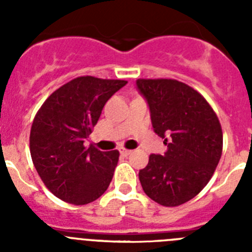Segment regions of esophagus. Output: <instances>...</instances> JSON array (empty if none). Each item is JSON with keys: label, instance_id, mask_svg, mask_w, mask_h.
<instances>
[{"label": "esophagus", "instance_id": "esophagus-1", "mask_svg": "<svg viewBox=\"0 0 252 252\" xmlns=\"http://www.w3.org/2000/svg\"><path fill=\"white\" fill-rule=\"evenodd\" d=\"M120 153L122 154V155H125V157H127V155H130L131 153H132V150H128V149H120Z\"/></svg>", "mask_w": 252, "mask_h": 252}]
</instances>
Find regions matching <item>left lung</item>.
<instances>
[{
    "label": "left lung",
    "mask_w": 252,
    "mask_h": 252,
    "mask_svg": "<svg viewBox=\"0 0 252 252\" xmlns=\"http://www.w3.org/2000/svg\"><path fill=\"white\" fill-rule=\"evenodd\" d=\"M155 133L168 146L139 171L144 192L165 207L186 203L212 178L222 155L221 124L201 93L175 79H137Z\"/></svg>",
    "instance_id": "1"
}]
</instances>
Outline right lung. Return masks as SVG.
<instances>
[{
	"label": "right lung",
	"instance_id": "obj_1",
	"mask_svg": "<svg viewBox=\"0 0 252 252\" xmlns=\"http://www.w3.org/2000/svg\"><path fill=\"white\" fill-rule=\"evenodd\" d=\"M127 82L78 77L51 93L35 116L30 153L37 174L58 198L82 206L107 190L120 153L84 146L104 104Z\"/></svg>",
	"mask_w": 252,
	"mask_h": 252
}]
</instances>
